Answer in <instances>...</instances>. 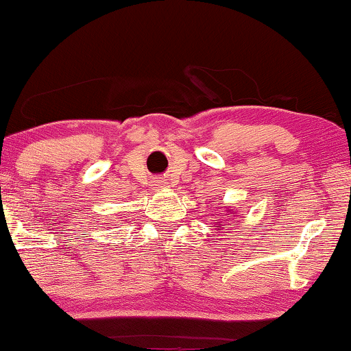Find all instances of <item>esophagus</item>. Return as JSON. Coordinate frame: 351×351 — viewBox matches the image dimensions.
<instances>
[{"label": "esophagus", "instance_id": "esophagus-1", "mask_svg": "<svg viewBox=\"0 0 351 351\" xmlns=\"http://www.w3.org/2000/svg\"><path fill=\"white\" fill-rule=\"evenodd\" d=\"M156 187H164V184L162 182H158V184H156Z\"/></svg>", "mask_w": 351, "mask_h": 351}]
</instances>
